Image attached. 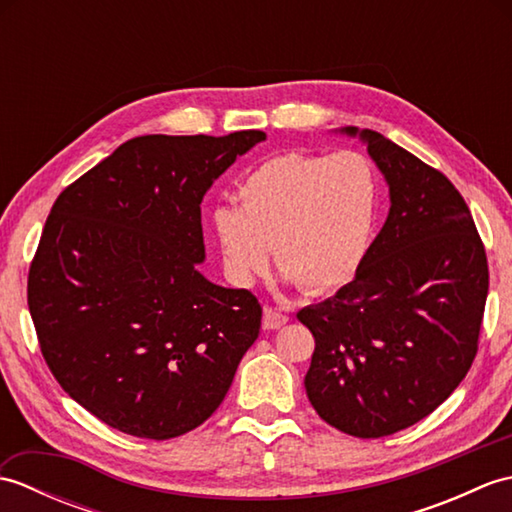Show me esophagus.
<instances>
[{"instance_id": "esophagus-1", "label": "esophagus", "mask_w": 512, "mask_h": 512, "mask_svg": "<svg viewBox=\"0 0 512 512\" xmlns=\"http://www.w3.org/2000/svg\"><path fill=\"white\" fill-rule=\"evenodd\" d=\"M286 323H288V314L279 312L275 308H264V321H262L264 330H279L281 325Z\"/></svg>"}]
</instances>
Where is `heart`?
I'll use <instances>...</instances> for the list:
<instances>
[{
	"label": "heart",
	"mask_w": 512,
	"mask_h": 512,
	"mask_svg": "<svg viewBox=\"0 0 512 512\" xmlns=\"http://www.w3.org/2000/svg\"><path fill=\"white\" fill-rule=\"evenodd\" d=\"M239 206L211 213L226 270L250 284L270 264L308 292L345 286L372 246L380 178L361 151L301 154L264 160L237 187Z\"/></svg>",
	"instance_id": "heart-1"
}]
</instances>
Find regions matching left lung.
Wrapping results in <instances>:
<instances>
[{"label": "left lung", "mask_w": 512, "mask_h": 512, "mask_svg": "<svg viewBox=\"0 0 512 512\" xmlns=\"http://www.w3.org/2000/svg\"><path fill=\"white\" fill-rule=\"evenodd\" d=\"M361 136L389 184V215L350 284L297 319L314 336L306 394L354 438L427 418L469 372L484 319L488 262L460 191L383 134Z\"/></svg>", "instance_id": "left-lung-1"}]
</instances>
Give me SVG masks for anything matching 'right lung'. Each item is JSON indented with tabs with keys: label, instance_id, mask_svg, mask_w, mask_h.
<instances>
[{
	"label": "right lung",
	"instance_id": "1",
	"mask_svg": "<svg viewBox=\"0 0 512 512\" xmlns=\"http://www.w3.org/2000/svg\"><path fill=\"white\" fill-rule=\"evenodd\" d=\"M266 140L149 134L65 187L28 273L41 354L65 394L129 436H182L222 405L262 328L250 290L211 284L200 204Z\"/></svg>",
	"mask_w": 512,
	"mask_h": 512
}]
</instances>
